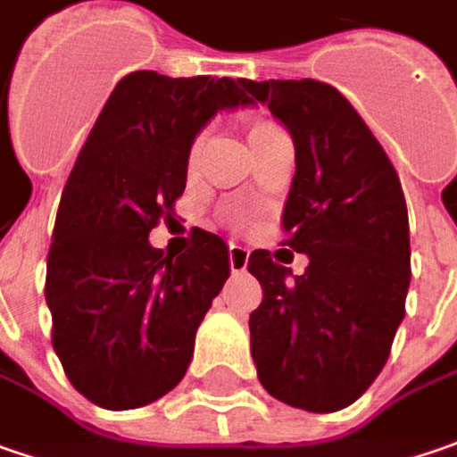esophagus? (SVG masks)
<instances>
[{
  "label": "esophagus",
  "mask_w": 457,
  "mask_h": 457,
  "mask_svg": "<svg viewBox=\"0 0 457 457\" xmlns=\"http://www.w3.org/2000/svg\"><path fill=\"white\" fill-rule=\"evenodd\" d=\"M250 250H245L243 245H229V268L232 273H243L248 268Z\"/></svg>",
  "instance_id": "esophagus-1"
}]
</instances>
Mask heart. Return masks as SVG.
Returning <instances> with one entry per match:
<instances>
[{"mask_svg": "<svg viewBox=\"0 0 457 457\" xmlns=\"http://www.w3.org/2000/svg\"><path fill=\"white\" fill-rule=\"evenodd\" d=\"M273 129H278V125H273V122H268V120H255L253 125H250V143L253 140H258V137H263V135H268V132H273ZM204 132H199L196 137H194V143H191V150H189V158L191 163L199 158V153H202V148H204Z\"/></svg>", "mask_w": 457, "mask_h": 457, "instance_id": "b5f03b06", "label": "heart"}]
</instances>
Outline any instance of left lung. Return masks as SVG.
Listing matches in <instances>:
<instances>
[{
  "mask_svg": "<svg viewBox=\"0 0 457 457\" xmlns=\"http://www.w3.org/2000/svg\"><path fill=\"white\" fill-rule=\"evenodd\" d=\"M294 137L296 173L281 228L284 245L307 253L302 276L253 250L263 287L250 314V353L270 396L307 411H337L366 391L388 361L404 320L409 217L386 150L335 87L250 81ZM278 255V253H276Z\"/></svg>",
  "mask_w": 457,
  "mask_h": 457,
  "instance_id": "8db88e82",
  "label": "left lung"
}]
</instances>
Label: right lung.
<instances>
[{
	"label": "right lung",
	"instance_id": "1",
	"mask_svg": "<svg viewBox=\"0 0 457 457\" xmlns=\"http://www.w3.org/2000/svg\"><path fill=\"white\" fill-rule=\"evenodd\" d=\"M245 79L128 73L71 170L48 253L53 350L96 407L137 409L176 386L229 276L220 235L191 229L179 258L153 248L187 189L189 150L220 110L253 104Z\"/></svg>",
	"mask_w": 457,
	"mask_h": 457
}]
</instances>
